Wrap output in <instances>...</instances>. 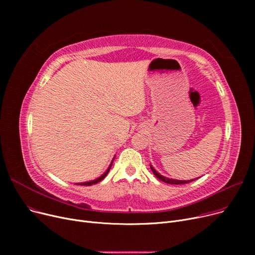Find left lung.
I'll return each mask as SVG.
<instances>
[{"instance_id": "1", "label": "left lung", "mask_w": 255, "mask_h": 255, "mask_svg": "<svg viewBox=\"0 0 255 255\" xmlns=\"http://www.w3.org/2000/svg\"><path fill=\"white\" fill-rule=\"evenodd\" d=\"M151 165V169H152V171H153V173L155 175V177L156 178H158L160 181H162V182H164V183H166V184H172V185H181V184H186V183H190V182H192V181H194V180H196V179H193V180H188V181H181V180H175V179H169V178H166V177H164V176H162V175H160V173L153 167V165L152 164H150Z\"/></svg>"}]
</instances>
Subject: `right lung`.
Returning a JSON list of instances; mask_svg holds the SVG:
<instances>
[{
    "mask_svg": "<svg viewBox=\"0 0 255 255\" xmlns=\"http://www.w3.org/2000/svg\"><path fill=\"white\" fill-rule=\"evenodd\" d=\"M114 160H115V157L113 158V160H112V162H111V164H110V166L107 167V169L102 173V175L99 177V178H97V179H95V180H92V181H89V182H84V183H76V185H85V186H91V185H94V184H97V183H99L100 181H102L105 177H106V175L107 173H109V171L111 170V167H112V165H113V162H114Z\"/></svg>",
    "mask_w": 255,
    "mask_h": 255,
    "instance_id": "right-lung-1",
    "label": "right lung"
}]
</instances>
